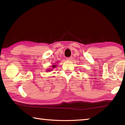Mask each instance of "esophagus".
I'll list each match as a JSON object with an SVG mask.
<instances>
[{
	"mask_svg": "<svg viewBox=\"0 0 125 125\" xmlns=\"http://www.w3.org/2000/svg\"><path fill=\"white\" fill-rule=\"evenodd\" d=\"M72 59H73L72 57H70L67 58V60H68V61H72Z\"/></svg>",
	"mask_w": 125,
	"mask_h": 125,
	"instance_id": "1",
	"label": "esophagus"
}]
</instances>
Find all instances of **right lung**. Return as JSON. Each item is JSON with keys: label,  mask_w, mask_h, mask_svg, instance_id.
Listing matches in <instances>:
<instances>
[{"label": "right lung", "mask_w": 125, "mask_h": 125, "mask_svg": "<svg viewBox=\"0 0 125 125\" xmlns=\"http://www.w3.org/2000/svg\"><path fill=\"white\" fill-rule=\"evenodd\" d=\"M57 63V62H56ZM56 66H57V65H55V64H53L52 66H51V67H52V68L51 69V68H50V69H48L47 71H46V72H50L51 71H52V69H53V68H56Z\"/></svg>", "instance_id": "right-lung-1"}]
</instances>
